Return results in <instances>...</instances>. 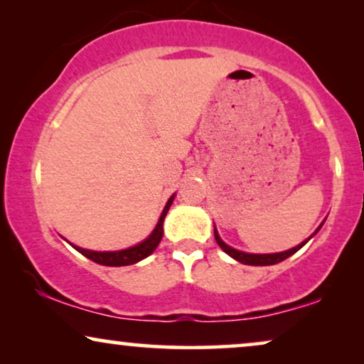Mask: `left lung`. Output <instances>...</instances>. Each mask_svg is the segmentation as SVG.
<instances>
[{"mask_svg": "<svg viewBox=\"0 0 364 364\" xmlns=\"http://www.w3.org/2000/svg\"><path fill=\"white\" fill-rule=\"evenodd\" d=\"M321 225H323V224H321ZM321 225L318 228V230L321 229ZM318 230H316V232H318ZM214 235H215V242L220 245V249H223L225 254H229V256L234 257L235 261H239V262H242V264H247V266H272V264L282 262V261H284V259H287L289 256H292V254H294V252L299 251V249L303 247V245L308 242L311 237H313V235H311V237L306 239L304 242H301L299 245H296V247H292V249H289V251H284V252H276V254H247V252H240V251H237V249H232V247H230V245L225 244L224 240L219 237V234H217L215 229H214Z\"/></svg>", "mask_w": 364, "mask_h": 364, "instance_id": "8db88e82", "label": "left lung"}]
</instances>
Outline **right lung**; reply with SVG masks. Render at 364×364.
Listing matches in <instances>:
<instances>
[{
	"label": "right lung",
	"mask_w": 364,
	"mask_h": 364,
	"mask_svg": "<svg viewBox=\"0 0 364 364\" xmlns=\"http://www.w3.org/2000/svg\"><path fill=\"white\" fill-rule=\"evenodd\" d=\"M173 200V196L168 199L167 205H165V209L162 212V215H160L159 219V224L157 228L154 229V232L149 235L147 239L144 240V242L134 245V247H129V249H124V251H115V252H97V251H87V249H82V247H77V245H73L75 249L80 254H83L85 257H88L90 261L97 262V264H102V266H130V264H135L141 261V259H145L147 256H150L155 249H157V245L160 240H162V235H164V219L165 215H167L168 212V207H171Z\"/></svg>",
	"instance_id": "obj_1"
}]
</instances>
